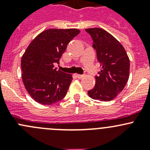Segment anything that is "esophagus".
<instances>
[{
  "label": "esophagus",
  "instance_id": "esophagus-1",
  "mask_svg": "<svg viewBox=\"0 0 150 150\" xmlns=\"http://www.w3.org/2000/svg\"><path fill=\"white\" fill-rule=\"evenodd\" d=\"M83 77V75H80V74H78V75H77V78H82Z\"/></svg>",
  "mask_w": 150,
  "mask_h": 150
}]
</instances>
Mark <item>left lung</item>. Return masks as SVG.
I'll return each mask as SVG.
<instances>
[{"label": "left lung", "instance_id": "obj_1", "mask_svg": "<svg viewBox=\"0 0 150 150\" xmlns=\"http://www.w3.org/2000/svg\"><path fill=\"white\" fill-rule=\"evenodd\" d=\"M86 31L93 40L97 59L102 69L96 78V85L88 93L101 102L112 100L123 90L129 78L130 60L121 43L102 28H88Z\"/></svg>", "mask_w": 150, "mask_h": 150}]
</instances>
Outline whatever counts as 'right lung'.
Segmentation results:
<instances>
[{
  "label": "right lung",
  "instance_id": "1",
  "mask_svg": "<svg viewBox=\"0 0 150 150\" xmlns=\"http://www.w3.org/2000/svg\"><path fill=\"white\" fill-rule=\"evenodd\" d=\"M80 33L78 29H49L36 36L21 61L22 78L27 91L35 102L50 105L66 96L72 75L57 70L68 43Z\"/></svg>",
  "mask_w": 150,
  "mask_h": 150
}]
</instances>
